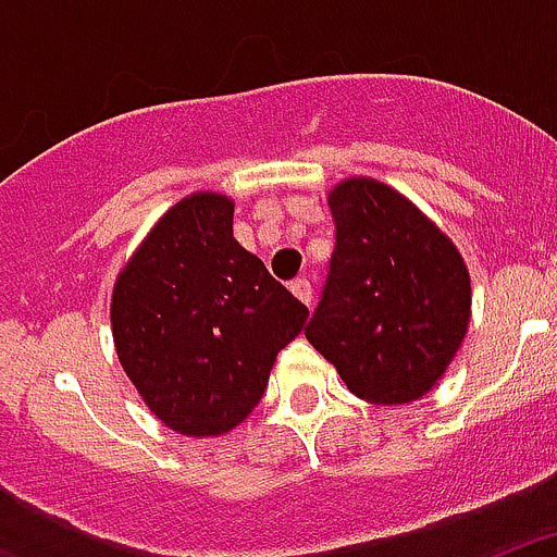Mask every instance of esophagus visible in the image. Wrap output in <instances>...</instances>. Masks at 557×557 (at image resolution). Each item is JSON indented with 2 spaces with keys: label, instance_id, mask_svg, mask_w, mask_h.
<instances>
[{
  "label": "esophagus",
  "instance_id": "esophagus-1",
  "mask_svg": "<svg viewBox=\"0 0 557 557\" xmlns=\"http://www.w3.org/2000/svg\"><path fill=\"white\" fill-rule=\"evenodd\" d=\"M289 289H293L295 298L307 304V307L312 304V284H309V278H293V282H289Z\"/></svg>",
  "mask_w": 557,
  "mask_h": 557
}]
</instances>
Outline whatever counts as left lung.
<instances>
[{
	"label": "left lung",
	"mask_w": 557,
	"mask_h": 557,
	"mask_svg": "<svg viewBox=\"0 0 557 557\" xmlns=\"http://www.w3.org/2000/svg\"><path fill=\"white\" fill-rule=\"evenodd\" d=\"M334 253L304 329L354 396L407 405L435 385L469 329L471 282L455 245L391 186L329 195Z\"/></svg>",
	"instance_id": "8db88e82"
}]
</instances>
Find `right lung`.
<instances>
[{
	"label": "right lung",
	"instance_id": "1",
	"mask_svg": "<svg viewBox=\"0 0 557 557\" xmlns=\"http://www.w3.org/2000/svg\"><path fill=\"white\" fill-rule=\"evenodd\" d=\"M309 309L234 239V203L200 191L172 206L111 298L116 354L156 416L191 437L243 424Z\"/></svg>",
	"mask_w": 557,
	"mask_h": 557
}]
</instances>
